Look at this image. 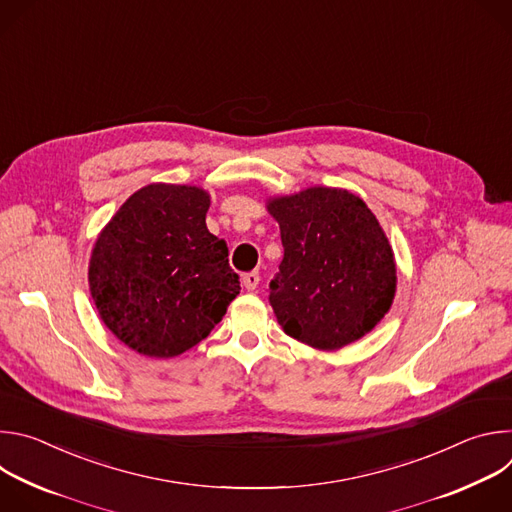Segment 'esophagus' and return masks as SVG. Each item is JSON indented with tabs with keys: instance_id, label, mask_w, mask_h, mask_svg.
<instances>
[{
	"instance_id": "34e87169",
	"label": "esophagus",
	"mask_w": 512,
	"mask_h": 512,
	"mask_svg": "<svg viewBox=\"0 0 512 512\" xmlns=\"http://www.w3.org/2000/svg\"><path fill=\"white\" fill-rule=\"evenodd\" d=\"M243 285L253 291L257 285H259V271H249L243 275Z\"/></svg>"
}]
</instances>
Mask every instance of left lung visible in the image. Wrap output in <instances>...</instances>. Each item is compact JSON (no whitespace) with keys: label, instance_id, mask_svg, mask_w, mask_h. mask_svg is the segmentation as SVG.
Here are the masks:
<instances>
[{"label":"left lung","instance_id":"left-lung-1","mask_svg":"<svg viewBox=\"0 0 512 512\" xmlns=\"http://www.w3.org/2000/svg\"><path fill=\"white\" fill-rule=\"evenodd\" d=\"M283 261L269 281V304L285 334L320 350L371 332L395 296L393 249L358 196L308 188L273 198Z\"/></svg>","mask_w":512,"mask_h":512}]
</instances>
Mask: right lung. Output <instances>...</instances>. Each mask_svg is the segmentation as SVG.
<instances>
[{"mask_svg":"<svg viewBox=\"0 0 512 512\" xmlns=\"http://www.w3.org/2000/svg\"><path fill=\"white\" fill-rule=\"evenodd\" d=\"M196 186L150 184L99 235L89 285L105 326L139 354L170 358L223 320L241 283L229 247L206 229Z\"/></svg>","mask_w":512,"mask_h":512,"instance_id":"1","label":"right lung"}]
</instances>
